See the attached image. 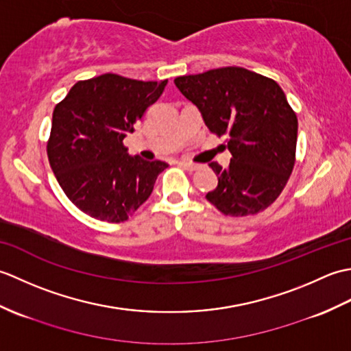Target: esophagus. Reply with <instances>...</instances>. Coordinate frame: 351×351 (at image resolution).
<instances>
[{"label":"esophagus","mask_w":351,"mask_h":351,"mask_svg":"<svg viewBox=\"0 0 351 351\" xmlns=\"http://www.w3.org/2000/svg\"><path fill=\"white\" fill-rule=\"evenodd\" d=\"M180 166L184 167L185 170H197L199 169V164H195V162H190V161H180Z\"/></svg>","instance_id":"34e87169"}]
</instances>
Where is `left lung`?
Returning a JSON list of instances; mask_svg holds the SVG:
<instances>
[{
	"label": "left lung",
	"mask_w": 351,
	"mask_h": 351,
	"mask_svg": "<svg viewBox=\"0 0 351 351\" xmlns=\"http://www.w3.org/2000/svg\"><path fill=\"white\" fill-rule=\"evenodd\" d=\"M211 132L228 134L229 167L211 162L219 185L206 200L225 215L256 214L287 185L295 161L297 116L276 81L244 68L175 78Z\"/></svg>",
	"instance_id": "8db88e82"
}]
</instances>
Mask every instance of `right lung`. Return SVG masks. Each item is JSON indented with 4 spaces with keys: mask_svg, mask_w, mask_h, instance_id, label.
<instances>
[{
    "mask_svg": "<svg viewBox=\"0 0 351 351\" xmlns=\"http://www.w3.org/2000/svg\"><path fill=\"white\" fill-rule=\"evenodd\" d=\"M167 80L104 73L78 81L52 113L48 160L71 202L93 219L125 221L151 196L169 164L132 156L126 134L160 98Z\"/></svg>",
    "mask_w": 351,
    "mask_h": 351,
    "instance_id": "right-lung-1",
    "label": "right lung"
}]
</instances>
